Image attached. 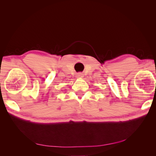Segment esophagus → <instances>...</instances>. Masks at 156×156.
Returning a JSON list of instances; mask_svg holds the SVG:
<instances>
[{
	"label": "esophagus",
	"instance_id": "obj_1",
	"mask_svg": "<svg viewBox=\"0 0 156 156\" xmlns=\"http://www.w3.org/2000/svg\"><path fill=\"white\" fill-rule=\"evenodd\" d=\"M78 76V77H82V74H79Z\"/></svg>",
	"mask_w": 156,
	"mask_h": 156
}]
</instances>
